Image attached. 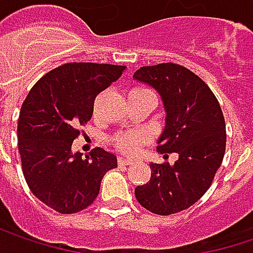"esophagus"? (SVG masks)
<instances>
[{"mask_svg": "<svg viewBox=\"0 0 253 253\" xmlns=\"http://www.w3.org/2000/svg\"><path fill=\"white\" fill-rule=\"evenodd\" d=\"M119 165L120 167H128V165H133V161L131 159H126V158H119Z\"/></svg>", "mask_w": 253, "mask_h": 253, "instance_id": "1", "label": "esophagus"}]
</instances>
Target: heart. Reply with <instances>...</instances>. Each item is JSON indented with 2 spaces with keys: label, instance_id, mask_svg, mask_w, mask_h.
Returning a JSON list of instances; mask_svg holds the SVG:
<instances>
[{
  "label": "heart",
  "instance_id": "heart-1",
  "mask_svg": "<svg viewBox=\"0 0 253 253\" xmlns=\"http://www.w3.org/2000/svg\"><path fill=\"white\" fill-rule=\"evenodd\" d=\"M145 88H136L133 91H143ZM131 91V92H133ZM148 140V134L145 131L140 130H131V131H122V133H116L111 137V145L122 153L126 155H134L136 152L146 143Z\"/></svg>",
  "mask_w": 253,
  "mask_h": 253
}]
</instances>
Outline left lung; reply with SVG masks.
<instances>
[{
    "label": "left lung",
    "instance_id": "obj_1",
    "mask_svg": "<svg viewBox=\"0 0 253 253\" xmlns=\"http://www.w3.org/2000/svg\"><path fill=\"white\" fill-rule=\"evenodd\" d=\"M133 77L152 85L165 105L167 126L158 152L178 155L173 165L150 164V179L137 185L134 195L155 214H175L191 207L213 184L226 150L224 116L210 86L185 66H142Z\"/></svg>",
    "mask_w": 253,
    "mask_h": 253
}]
</instances>
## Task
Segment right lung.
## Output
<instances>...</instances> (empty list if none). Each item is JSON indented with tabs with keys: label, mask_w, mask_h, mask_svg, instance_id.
<instances>
[{
	"label": "right lung",
	"mask_w": 253,
	"mask_h": 253,
	"mask_svg": "<svg viewBox=\"0 0 253 253\" xmlns=\"http://www.w3.org/2000/svg\"><path fill=\"white\" fill-rule=\"evenodd\" d=\"M126 66L72 62L47 72L35 84L20 110L17 136L21 168L30 191L62 214L86 209L100 193L117 158L95 148L72 153L80 126L92 117L95 97L119 80Z\"/></svg>",
	"instance_id": "1"
}]
</instances>
